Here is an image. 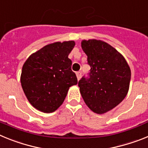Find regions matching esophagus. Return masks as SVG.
<instances>
[{
  "instance_id": "1",
  "label": "esophagus",
  "mask_w": 148,
  "mask_h": 148,
  "mask_svg": "<svg viewBox=\"0 0 148 148\" xmlns=\"http://www.w3.org/2000/svg\"><path fill=\"white\" fill-rule=\"evenodd\" d=\"M76 76H77V78H78V80H79L81 78V77H82V73H81L80 71L79 72H77L76 73Z\"/></svg>"
}]
</instances>
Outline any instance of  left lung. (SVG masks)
Instances as JSON below:
<instances>
[{
    "label": "left lung",
    "mask_w": 148,
    "mask_h": 148,
    "mask_svg": "<svg viewBox=\"0 0 148 148\" xmlns=\"http://www.w3.org/2000/svg\"><path fill=\"white\" fill-rule=\"evenodd\" d=\"M82 47L91 69L89 76L78 82L80 92L92 112L103 114L126 97L131 77L130 66L121 53L103 40H83Z\"/></svg>",
    "instance_id": "1"
}]
</instances>
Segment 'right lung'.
I'll return each instance as SVG.
<instances>
[{"label":"right lung","mask_w":148,"mask_h":148,"mask_svg":"<svg viewBox=\"0 0 148 148\" xmlns=\"http://www.w3.org/2000/svg\"><path fill=\"white\" fill-rule=\"evenodd\" d=\"M75 41L55 42L32 53L22 67L21 83L29 103L44 113H53L64 102L68 90L78 83L68 56Z\"/></svg>","instance_id":"add662e5"}]
</instances>
